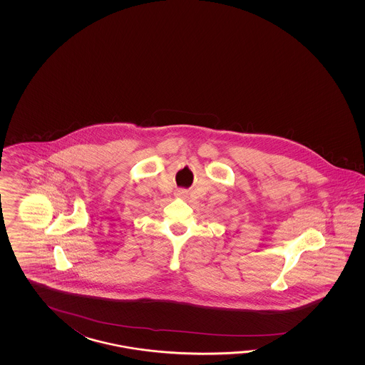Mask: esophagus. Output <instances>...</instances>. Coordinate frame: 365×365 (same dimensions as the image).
I'll list each match as a JSON object with an SVG mask.
<instances>
[{
	"label": "esophagus",
	"mask_w": 365,
	"mask_h": 365,
	"mask_svg": "<svg viewBox=\"0 0 365 365\" xmlns=\"http://www.w3.org/2000/svg\"><path fill=\"white\" fill-rule=\"evenodd\" d=\"M185 189H178V190H176V197H180V198H181V197H185Z\"/></svg>",
	"instance_id": "34e87169"
}]
</instances>
